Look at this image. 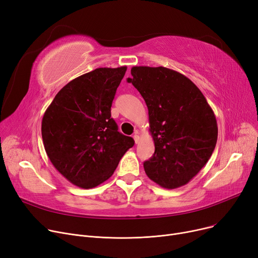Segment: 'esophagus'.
<instances>
[{"label": "esophagus", "instance_id": "1", "mask_svg": "<svg viewBox=\"0 0 258 258\" xmlns=\"http://www.w3.org/2000/svg\"><path fill=\"white\" fill-rule=\"evenodd\" d=\"M134 140H135V143H136V144H138V143H139V141H140V137H139V135H138V132H136V134L134 135Z\"/></svg>", "mask_w": 258, "mask_h": 258}]
</instances>
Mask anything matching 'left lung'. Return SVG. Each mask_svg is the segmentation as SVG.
<instances>
[{"instance_id":"8db88e82","label":"left lung","mask_w":258,"mask_h":258,"mask_svg":"<svg viewBox=\"0 0 258 258\" xmlns=\"http://www.w3.org/2000/svg\"><path fill=\"white\" fill-rule=\"evenodd\" d=\"M127 81L148 108L155 154L145 173L163 188L186 185L210 159L218 123L200 89L185 75L164 67H133Z\"/></svg>"}]
</instances>
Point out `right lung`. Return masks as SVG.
Returning <instances> with one entry per match:
<instances>
[{"label":"right lung","instance_id":"obj_1","mask_svg":"<svg viewBox=\"0 0 258 258\" xmlns=\"http://www.w3.org/2000/svg\"><path fill=\"white\" fill-rule=\"evenodd\" d=\"M126 67L98 68L67 84L42 120V137L51 163L80 188L112 177L134 139L118 132L111 118L116 90Z\"/></svg>","mask_w":258,"mask_h":258}]
</instances>
